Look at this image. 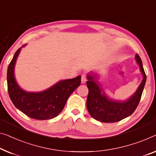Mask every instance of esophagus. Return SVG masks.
Segmentation results:
<instances>
[{"label": "esophagus", "mask_w": 156, "mask_h": 156, "mask_svg": "<svg viewBox=\"0 0 156 156\" xmlns=\"http://www.w3.org/2000/svg\"><path fill=\"white\" fill-rule=\"evenodd\" d=\"M86 81H87V79H86V75L85 73H83L82 76H81V83L84 84V83H86Z\"/></svg>", "instance_id": "34e87169"}]
</instances>
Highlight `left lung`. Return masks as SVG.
I'll use <instances>...</instances> for the list:
<instances>
[{
	"label": "left lung",
	"mask_w": 156,
	"mask_h": 156,
	"mask_svg": "<svg viewBox=\"0 0 156 156\" xmlns=\"http://www.w3.org/2000/svg\"><path fill=\"white\" fill-rule=\"evenodd\" d=\"M136 64L143 76L137 90L125 100H116L108 97L98 80L99 74L92 72L87 74L86 83L89 90L87 99V108L95 120L102 122L120 121L132 115L137 107L146 84V76L139 56L135 55Z\"/></svg>",
	"instance_id": "1"
}]
</instances>
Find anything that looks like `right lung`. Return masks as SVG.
<instances>
[{"label":"right lung","mask_w":156,"mask_h":156,"mask_svg":"<svg viewBox=\"0 0 156 156\" xmlns=\"http://www.w3.org/2000/svg\"><path fill=\"white\" fill-rule=\"evenodd\" d=\"M19 48L9 64L7 81L9 96L15 107L29 117L37 120L55 118L62 112L69 96L80 84L81 76L62 80L43 91L28 92L17 82L15 67L21 49Z\"/></svg>","instance_id":"right-lung-1"}]
</instances>
